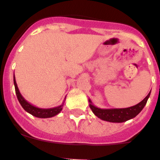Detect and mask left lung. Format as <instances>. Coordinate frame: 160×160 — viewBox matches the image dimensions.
Here are the masks:
<instances>
[{
	"instance_id": "1",
	"label": "left lung",
	"mask_w": 160,
	"mask_h": 160,
	"mask_svg": "<svg viewBox=\"0 0 160 160\" xmlns=\"http://www.w3.org/2000/svg\"><path fill=\"white\" fill-rule=\"evenodd\" d=\"M150 94H151V91L142 101L135 106L128 107V108L102 109L95 107L90 98H89V102H90V107L91 111L100 119L111 122H123L135 118L141 112V111L146 105Z\"/></svg>"
}]
</instances>
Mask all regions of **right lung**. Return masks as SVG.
Masks as SVG:
<instances>
[{"instance_id": "obj_1", "label": "right lung", "mask_w": 160, "mask_h": 160, "mask_svg": "<svg viewBox=\"0 0 160 160\" xmlns=\"http://www.w3.org/2000/svg\"><path fill=\"white\" fill-rule=\"evenodd\" d=\"M13 83L14 87H15V91H16L17 97L19 101L20 104L22 105L23 109L25 111H27L30 114L33 115V116L37 117V118H51V117L57 115L58 114L62 111L63 108V104L64 102L62 105L58 106V107H53V108H49V109H42V108H38V107H35V106L32 105L31 103L27 102L23 98V96L21 94L19 91V89L18 87V84L16 82V79H15V76H13ZM66 99V98H65Z\"/></svg>"}]
</instances>
